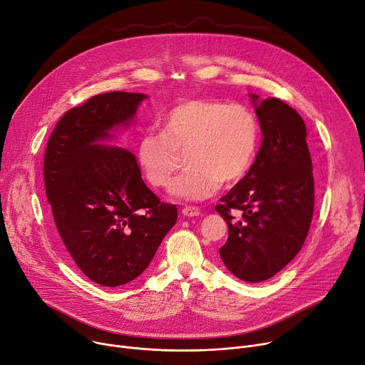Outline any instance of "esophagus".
Returning a JSON list of instances; mask_svg holds the SVG:
<instances>
[{
	"mask_svg": "<svg viewBox=\"0 0 365 365\" xmlns=\"http://www.w3.org/2000/svg\"><path fill=\"white\" fill-rule=\"evenodd\" d=\"M182 214H183V217H198L201 214V211L197 207H183Z\"/></svg>",
	"mask_w": 365,
	"mask_h": 365,
	"instance_id": "34e87169",
	"label": "esophagus"
}]
</instances>
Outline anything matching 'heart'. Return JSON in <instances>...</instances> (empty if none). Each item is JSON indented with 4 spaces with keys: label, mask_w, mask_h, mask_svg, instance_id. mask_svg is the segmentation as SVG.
Wrapping results in <instances>:
<instances>
[{
    "label": "heart",
    "mask_w": 365,
    "mask_h": 365,
    "mask_svg": "<svg viewBox=\"0 0 365 365\" xmlns=\"http://www.w3.org/2000/svg\"><path fill=\"white\" fill-rule=\"evenodd\" d=\"M160 130L140 135L136 157L153 186L164 187L185 155V172L168 192L179 201L211 198L223 183H233L250 170L259 143V125L245 106L195 98L164 113Z\"/></svg>",
    "instance_id": "obj_1"
}]
</instances>
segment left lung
<instances>
[{"instance_id":"left-lung-1","label":"left lung","mask_w":365,"mask_h":365,"mask_svg":"<svg viewBox=\"0 0 365 365\" xmlns=\"http://www.w3.org/2000/svg\"><path fill=\"white\" fill-rule=\"evenodd\" d=\"M250 96L261 147L248 173L215 210L229 227L227 242L218 250L222 261L237 279L258 283L301 251L314 212V178L302 117L279 98Z\"/></svg>"}]
</instances>
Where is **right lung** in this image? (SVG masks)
Masks as SVG:
<instances>
[{"mask_svg":"<svg viewBox=\"0 0 365 365\" xmlns=\"http://www.w3.org/2000/svg\"><path fill=\"white\" fill-rule=\"evenodd\" d=\"M147 98L120 91L92 96L61 117L45 150V193L66 251L108 287L142 274L178 222V208L143 183L136 157L101 143L129 128Z\"/></svg>","mask_w":365,"mask_h":365,"instance_id":"right-lung-1","label":"right lung"}]
</instances>
